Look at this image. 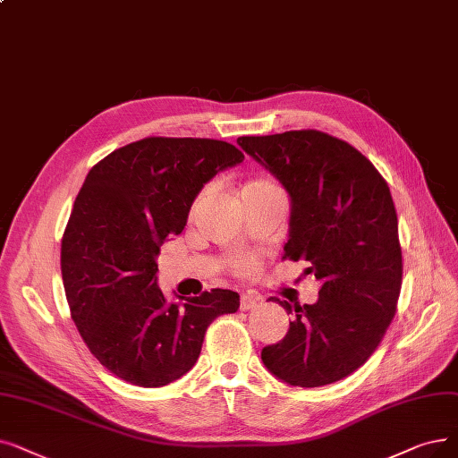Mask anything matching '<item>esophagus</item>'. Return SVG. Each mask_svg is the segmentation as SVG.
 <instances>
[{
    "mask_svg": "<svg viewBox=\"0 0 458 458\" xmlns=\"http://www.w3.org/2000/svg\"><path fill=\"white\" fill-rule=\"evenodd\" d=\"M256 305H258V300L254 295H249V293L242 295V300H240V309L242 310H252Z\"/></svg>",
    "mask_w": 458,
    "mask_h": 458,
    "instance_id": "obj_1",
    "label": "esophagus"
}]
</instances>
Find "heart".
Returning <instances> with one entry per match:
<instances>
[{"mask_svg":"<svg viewBox=\"0 0 458 458\" xmlns=\"http://www.w3.org/2000/svg\"><path fill=\"white\" fill-rule=\"evenodd\" d=\"M266 189H275V187H273L269 182H266V180H252V182H249V183H245V185H243L242 192H250V191H266ZM206 196H208V191H204L200 196L196 198V202H194V206H192V211H196L198 208L202 206V202H204V198H206ZM252 266H254V260H250V258H237V260H233V269H235V271H240V273L252 269Z\"/></svg>","mask_w":458,"mask_h":458,"instance_id":"obj_1","label":"heart"}]
</instances>
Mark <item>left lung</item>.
<instances>
[{"mask_svg":"<svg viewBox=\"0 0 458 458\" xmlns=\"http://www.w3.org/2000/svg\"><path fill=\"white\" fill-rule=\"evenodd\" d=\"M237 144L290 194L284 256L322 283L314 305L281 303L293 322L262 350L278 380L339 382L365 365L393 320L403 284L399 221L389 187L365 155L322 131L242 136Z\"/></svg>","mask_w":458,"mask_h":458,"instance_id":"8db88e82","label":"left lung"}]
</instances>
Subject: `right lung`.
Listing matches in <instances>:
<instances>
[{
    "label": "right lung",
    "instance_id": "right-lung-1",
    "mask_svg": "<svg viewBox=\"0 0 458 458\" xmlns=\"http://www.w3.org/2000/svg\"><path fill=\"white\" fill-rule=\"evenodd\" d=\"M243 158L223 140L149 136L89 170L62 240V275L84 343L122 380L163 387L182 377L208 326L240 309V293L223 288L166 303L157 256L183 232L202 187Z\"/></svg>",
    "mask_w": 458,
    "mask_h": 458
}]
</instances>
